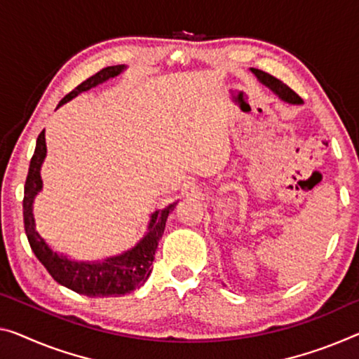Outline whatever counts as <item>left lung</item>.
Returning <instances> with one entry per match:
<instances>
[{
	"label": "left lung",
	"mask_w": 359,
	"mask_h": 359,
	"mask_svg": "<svg viewBox=\"0 0 359 359\" xmlns=\"http://www.w3.org/2000/svg\"><path fill=\"white\" fill-rule=\"evenodd\" d=\"M250 72L257 76V80L260 81L262 85L269 88V90H271L274 95L280 99V101H284V102H287V104H294V106H300V104H303L302 97L297 95L295 91H292L287 85L283 83V81L276 79V76L269 75V74H266V72H263V70L253 69V67L250 69Z\"/></svg>",
	"instance_id": "8db88e82"
}]
</instances>
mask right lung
Segmentation results:
<instances>
[{
  "label": "right lung",
  "instance_id": "obj_1",
  "mask_svg": "<svg viewBox=\"0 0 359 359\" xmlns=\"http://www.w3.org/2000/svg\"><path fill=\"white\" fill-rule=\"evenodd\" d=\"M126 65H112L99 70L96 75L90 76L83 83H80L74 91L69 93L59 106H64L65 102L72 101L80 93H85L91 88L104 83L110 79L122 74ZM46 158V140L45 130L41 131L36 140L35 152L30 161L29 175H27L25 187H24V226L25 234L29 239L38 260L41 262L43 266L48 269V273L53 276V279L64 287L76 292V294L86 297H120L130 294L135 289H140L146 283L152 268L151 264L156 255V249L158 241L163 234L165 223H167L168 215L173 212V208L178 201L170 203L168 207L162 210H156L151 213V219L147 223V229L144 236L136 242L135 247L125 250L118 255H112L104 258V260L95 262H80L74 260L64 253L53 250L48 245V242L38 234L35 224V215H33V203L35 197L40 194L43 189L41 180V165Z\"/></svg>",
  "mask_w": 359,
  "mask_h": 359
}]
</instances>
